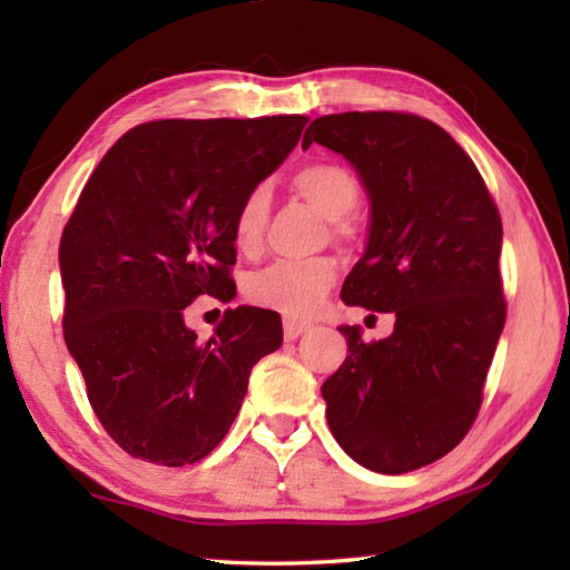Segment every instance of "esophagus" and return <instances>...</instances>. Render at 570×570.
Wrapping results in <instances>:
<instances>
[{
  "label": "esophagus",
  "instance_id": "obj_1",
  "mask_svg": "<svg viewBox=\"0 0 570 570\" xmlns=\"http://www.w3.org/2000/svg\"><path fill=\"white\" fill-rule=\"evenodd\" d=\"M308 330H312V324L304 322V320H286L284 322V340L286 342H294V340H298V336H302Z\"/></svg>",
  "mask_w": 570,
  "mask_h": 570
}]
</instances>
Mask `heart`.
<instances>
[{
  "mask_svg": "<svg viewBox=\"0 0 570 570\" xmlns=\"http://www.w3.org/2000/svg\"><path fill=\"white\" fill-rule=\"evenodd\" d=\"M294 190L324 218L342 220L360 204V183L340 163H312L294 176ZM268 216V190L254 188L238 206L234 218V240L240 250L262 244ZM336 282L332 258H304V262H276L248 282V296L256 304L286 314H308Z\"/></svg>",
  "mask_w": 570,
  "mask_h": 570,
  "instance_id": "1",
  "label": "heart"
}]
</instances>
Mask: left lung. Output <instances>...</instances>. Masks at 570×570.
I'll return each mask as SVG.
<instances>
[{"instance_id": "8db88e82", "label": "left lung", "mask_w": 570, "mask_h": 570, "mask_svg": "<svg viewBox=\"0 0 570 570\" xmlns=\"http://www.w3.org/2000/svg\"><path fill=\"white\" fill-rule=\"evenodd\" d=\"M370 198V234L344 278L350 306L392 312L387 340L364 344L322 384L334 440L366 470L400 475L468 435L505 326L503 224L475 163L440 125L407 112H342L308 125Z\"/></svg>"}]
</instances>
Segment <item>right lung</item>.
Segmentation results:
<instances>
[{"mask_svg": "<svg viewBox=\"0 0 570 570\" xmlns=\"http://www.w3.org/2000/svg\"><path fill=\"white\" fill-rule=\"evenodd\" d=\"M304 115L156 120L105 153L60 240L65 344L108 435L132 458H206L246 397L254 364L282 346V320L228 308L206 344L183 308L234 298V218L302 138Z\"/></svg>", "mask_w": 570, "mask_h": 570, "instance_id": "add662e5", "label": "right lung"}]
</instances>
